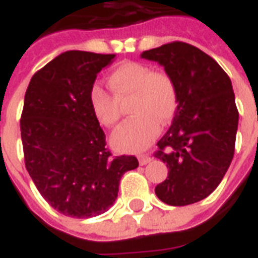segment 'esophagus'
Instances as JSON below:
<instances>
[{
  "label": "esophagus",
  "mask_w": 258,
  "mask_h": 258,
  "mask_svg": "<svg viewBox=\"0 0 258 258\" xmlns=\"http://www.w3.org/2000/svg\"><path fill=\"white\" fill-rule=\"evenodd\" d=\"M138 160H140L141 166H145V164H148V163L152 162V157L146 156V155H141V156L138 157Z\"/></svg>",
  "instance_id": "1"
}]
</instances>
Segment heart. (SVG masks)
<instances>
[{"instance_id":"b5f03b06","label":"heart","mask_w":258,"mask_h":258,"mask_svg":"<svg viewBox=\"0 0 258 258\" xmlns=\"http://www.w3.org/2000/svg\"><path fill=\"white\" fill-rule=\"evenodd\" d=\"M109 94L99 85L90 91V107L95 118L106 128L116 127L121 118L120 102L133 99L131 114L135 116L112 135V145L118 152L145 151L160 133V123L173 121L178 110V88L174 79L163 70L138 62H123L107 76Z\"/></svg>"}]
</instances>
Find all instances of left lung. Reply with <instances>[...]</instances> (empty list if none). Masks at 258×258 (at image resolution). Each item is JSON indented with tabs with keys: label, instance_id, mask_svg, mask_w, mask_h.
<instances>
[{
	"label": "left lung",
	"instance_id": "obj_1",
	"mask_svg": "<svg viewBox=\"0 0 258 258\" xmlns=\"http://www.w3.org/2000/svg\"><path fill=\"white\" fill-rule=\"evenodd\" d=\"M175 81L178 110L157 142V159L167 164V178L155 188L170 206L203 200L227 173L235 152L239 113L228 74L207 53L186 42H170L144 51Z\"/></svg>",
	"mask_w": 258,
	"mask_h": 258
}]
</instances>
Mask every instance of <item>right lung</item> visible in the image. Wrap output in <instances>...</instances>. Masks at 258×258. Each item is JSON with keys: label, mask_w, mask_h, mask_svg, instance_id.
I'll use <instances>...</instances> for the list:
<instances>
[{"label": "right lung", "mask_w": 258, "mask_h": 258, "mask_svg": "<svg viewBox=\"0 0 258 258\" xmlns=\"http://www.w3.org/2000/svg\"><path fill=\"white\" fill-rule=\"evenodd\" d=\"M113 53L66 51L30 80L20 118L26 168L55 210L76 218L103 214L117 199L135 156H116L90 107L96 74Z\"/></svg>", "instance_id": "obj_1"}]
</instances>
